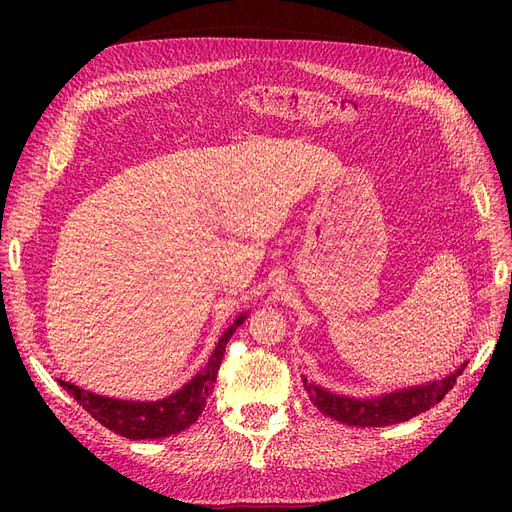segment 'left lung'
<instances>
[{
  "mask_svg": "<svg viewBox=\"0 0 512 512\" xmlns=\"http://www.w3.org/2000/svg\"><path fill=\"white\" fill-rule=\"evenodd\" d=\"M466 365L468 363H463L451 376H446L442 380L408 386V389L369 399L335 395L331 391H324L322 386L309 382L307 378H303V384L309 399L314 401V406L324 416H331L339 423L354 427H386L410 421L412 416H418L421 412H427L429 408L440 404L442 397L453 389L457 376Z\"/></svg>",
  "mask_w": 512,
  "mask_h": 512,
  "instance_id": "obj_1",
  "label": "left lung"
}]
</instances>
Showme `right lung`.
<instances>
[{
    "mask_svg": "<svg viewBox=\"0 0 512 512\" xmlns=\"http://www.w3.org/2000/svg\"><path fill=\"white\" fill-rule=\"evenodd\" d=\"M247 314H241L220 337L218 346L211 352L209 363L203 371L181 389L166 399L160 401H128V399H113L89 393L79 389L70 382L59 380L61 389H66L79 404L102 423L106 429H111L123 438L130 440H160L173 436L183 429H188L196 418L203 414L207 406V397L213 393V382L218 378V371L224 359L228 339L235 335L241 327Z\"/></svg>",
    "mask_w": 512,
    "mask_h": 512,
    "instance_id": "1",
    "label": "right lung"
}]
</instances>
